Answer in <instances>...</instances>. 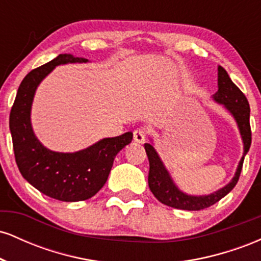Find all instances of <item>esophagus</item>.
<instances>
[{"label": "esophagus", "instance_id": "obj_1", "mask_svg": "<svg viewBox=\"0 0 261 261\" xmlns=\"http://www.w3.org/2000/svg\"><path fill=\"white\" fill-rule=\"evenodd\" d=\"M146 136H147V130L145 127L136 128L134 131V140L139 143H143L146 140Z\"/></svg>", "mask_w": 261, "mask_h": 261}]
</instances>
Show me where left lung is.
<instances>
[{"mask_svg":"<svg viewBox=\"0 0 261 261\" xmlns=\"http://www.w3.org/2000/svg\"><path fill=\"white\" fill-rule=\"evenodd\" d=\"M214 99L218 103L223 104L229 110L230 114L234 116L239 131H241L242 139H243L244 154L241 162H239L234 178L232 179L229 184H227L226 187L220 189V190L211 194V195H187V194L178 190V188L175 187L174 182L170 179L168 172L164 168L163 163L158 157L157 152L154 151L153 146L149 145V143H145V149L149 162L148 187L151 189L152 194L155 196V199L160 202L164 203V205L179 210H188V211H197V210L207 208L226 196L239 180V175H241L242 168H243L244 155L249 151L251 143V130L249 122L250 108L244 93L232 82L228 73L222 66H218V91L214 94Z\"/></svg>","mask_w":261,"mask_h":261,"instance_id":"left-lung-1","label":"left lung"}]
</instances>
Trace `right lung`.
I'll list each match as a JSON object with an SVG mask.
<instances>
[{"label": "right lung", "instance_id": "obj_1", "mask_svg": "<svg viewBox=\"0 0 261 261\" xmlns=\"http://www.w3.org/2000/svg\"><path fill=\"white\" fill-rule=\"evenodd\" d=\"M88 60L61 54L23 79L10 114V130L16 163L20 174L40 193L60 201L91 199L106 184L114 158L133 140V133L104 139L74 153H60L45 148L31 125V107L35 89L54 67Z\"/></svg>", "mask_w": 261, "mask_h": 261}]
</instances>
